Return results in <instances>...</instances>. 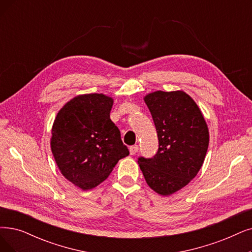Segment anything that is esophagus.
Instances as JSON below:
<instances>
[{"label": "esophagus", "instance_id": "esophagus-1", "mask_svg": "<svg viewBox=\"0 0 252 252\" xmlns=\"http://www.w3.org/2000/svg\"><path fill=\"white\" fill-rule=\"evenodd\" d=\"M129 151H130V154L131 155H135L137 153L138 151V146L137 145H134V146H131L129 148Z\"/></svg>", "mask_w": 252, "mask_h": 252}]
</instances>
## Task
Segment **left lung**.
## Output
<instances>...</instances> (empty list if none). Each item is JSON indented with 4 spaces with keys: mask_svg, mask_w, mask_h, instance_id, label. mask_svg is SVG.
Here are the masks:
<instances>
[{
    "mask_svg": "<svg viewBox=\"0 0 252 252\" xmlns=\"http://www.w3.org/2000/svg\"><path fill=\"white\" fill-rule=\"evenodd\" d=\"M159 139L153 158L137 163L147 184L167 196L185 187L202 167L209 146V129L194 100L184 91H156L144 97Z\"/></svg>",
    "mask_w": 252,
    "mask_h": 252,
    "instance_id": "1",
    "label": "left lung"
}]
</instances>
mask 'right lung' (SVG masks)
Returning <instances> with one entry per match:
<instances>
[{
	"instance_id": "obj_1",
	"label": "right lung",
	"mask_w": 252,
	"mask_h": 252,
	"mask_svg": "<svg viewBox=\"0 0 252 252\" xmlns=\"http://www.w3.org/2000/svg\"><path fill=\"white\" fill-rule=\"evenodd\" d=\"M114 99L104 94L72 98L54 121L50 149L61 174L78 188L90 190L129 155L119 128L109 118Z\"/></svg>"
}]
</instances>
